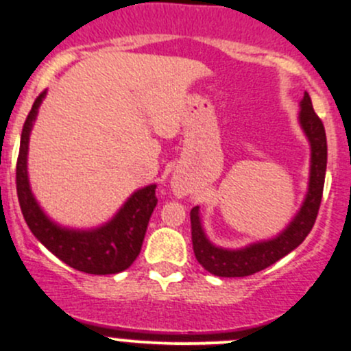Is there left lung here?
<instances>
[{"mask_svg":"<svg viewBox=\"0 0 351 351\" xmlns=\"http://www.w3.org/2000/svg\"><path fill=\"white\" fill-rule=\"evenodd\" d=\"M297 122L309 143V180H307V192L304 195L302 205L295 212L292 221L285 226V229H282L274 238L250 243L243 247H222L208 239L204 222H202L200 207L197 205L190 212L193 253L198 263L208 274L231 278L247 277V275L265 270L275 261L287 256L290 251L295 250L313 229L317 210H319L321 197H323L328 146L324 125L319 117L314 113L313 101L307 91H304V98L299 101Z\"/></svg>","mask_w":351,"mask_h":351,"instance_id":"obj_1","label":"left lung"}]
</instances>
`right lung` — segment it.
Here are the masks:
<instances>
[{"label": "right lung", "mask_w": 351, "mask_h": 351, "mask_svg": "<svg viewBox=\"0 0 351 351\" xmlns=\"http://www.w3.org/2000/svg\"><path fill=\"white\" fill-rule=\"evenodd\" d=\"M47 91L40 93L23 123L16 161V193L32 234L52 254L74 270L91 275H112L127 270L143 247L147 224L158 198L156 183L136 190L112 219L95 228H69L45 214L32 192L28 176V144L38 108Z\"/></svg>", "instance_id": "1"}]
</instances>
